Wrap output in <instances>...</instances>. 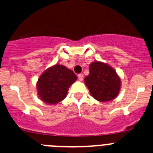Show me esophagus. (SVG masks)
Returning a JSON list of instances; mask_svg holds the SVG:
<instances>
[{"mask_svg":"<svg viewBox=\"0 0 153 153\" xmlns=\"http://www.w3.org/2000/svg\"><path fill=\"white\" fill-rule=\"evenodd\" d=\"M83 74H79V75H78V79H79V81H82L83 80Z\"/></svg>","mask_w":153,"mask_h":153,"instance_id":"esophagus-1","label":"esophagus"}]
</instances>
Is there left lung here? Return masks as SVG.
<instances>
[{"instance_id": "1", "label": "left lung", "mask_w": 153, "mask_h": 153, "mask_svg": "<svg viewBox=\"0 0 153 153\" xmlns=\"http://www.w3.org/2000/svg\"><path fill=\"white\" fill-rule=\"evenodd\" d=\"M91 96L99 101H111L119 94L121 81L113 68L105 63L94 62L89 65V74L84 79Z\"/></svg>"}]
</instances>
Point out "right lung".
<instances>
[{"label": "right lung", "instance_id": "obj_1", "mask_svg": "<svg viewBox=\"0 0 153 153\" xmlns=\"http://www.w3.org/2000/svg\"><path fill=\"white\" fill-rule=\"evenodd\" d=\"M77 77L64 65H56L44 71L37 81L39 97L45 103L56 104L65 98L68 88Z\"/></svg>", "mask_w": 153, "mask_h": 153}]
</instances>
